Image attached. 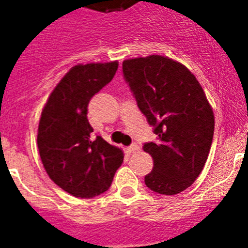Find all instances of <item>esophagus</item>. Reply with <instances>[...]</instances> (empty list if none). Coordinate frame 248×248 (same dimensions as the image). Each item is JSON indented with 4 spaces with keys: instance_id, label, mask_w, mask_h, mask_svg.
<instances>
[{
    "instance_id": "34e87169",
    "label": "esophagus",
    "mask_w": 248,
    "mask_h": 248,
    "mask_svg": "<svg viewBox=\"0 0 248 248\" xmlns=\"http://www.w3.org/2000/svg\"><path fill=\"white\" fill-rule=\"evenodd\" d=\"M139 149H140V148H139V145H138V144H131V145L127 148V151L130 152V153H136V152L139 151Z\"/></svg>"
}]
</instances>
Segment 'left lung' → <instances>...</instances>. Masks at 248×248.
<instances>
[{"label": "left lung", "instance_id": "1", "mask_svg": "<svg viewBox=\"0 0 248 248\" xmlns=\"http://www.w3.org/2000/svg\"><path fill=\"white\" fill-rule=\"evenodd\" d=\"M124 81L157 135L144 143L153 158L145 185L173 196L194 183L211 149L215 120L203 89L183 64L161 55L124 60Z\"/></svg>", "mask_w": 248, "mask_h": 248}]
</instances>
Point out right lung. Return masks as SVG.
Returning a JSON list of instances; mask_svg holds the SVG:
<instances>
[{"label": "right lung", "mask_w": 248, "mask_h": 248, "mask_svg": "<svg viewBox=\"0 0 248 248\" xmlns=\"http://www.w3.org/2000/svg\"><path fill=\"white\" fill-rule=\"evenodd\" d=\"M117 68V62L73 67L41 114L37 145L45 170L58 186L78 198L107 192L124 162L120 148L93 135L87 120L91 97L112 81Z\"/></svg>", "instance_id": "1"}]
</instances>
